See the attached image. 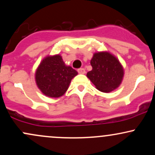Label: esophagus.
<instances>
[{"label":"esophagus","instance_id":"1","mask_svg":"<svg viewBox=\"0 0 155 155\" xmlns=\"http://www.w3.org/2000/svg\"><path fill=\"white\" fill-rule=\"evenodd\" d=\"M77 71L80 74H85V70L84 68H79L77 70Z\"/></svg>","mask_w":155,"mask_h":155}]
</instances>
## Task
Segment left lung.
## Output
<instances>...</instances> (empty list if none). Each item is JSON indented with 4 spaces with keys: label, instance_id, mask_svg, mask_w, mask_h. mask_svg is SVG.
I'll return each mask as SVG.
<instances>
[{
    "label": "left lung",
    "instance_id": "8db88e82",
    "mask_svg": "<svg viewBox=\"0 0 155 155\" xmlns=\"http://www.w3.org/2000/svg\"><path fill=\"white\" fill-rule=\"evenodd\" d=\"M90 64L92 70L87 76L97 90L108 93L119 87L123 79L124 69L116 57L108 51L95 52Z\"/></svg>",
    "mask_w": 155,
    "mask_h": 155
}]
</instances>
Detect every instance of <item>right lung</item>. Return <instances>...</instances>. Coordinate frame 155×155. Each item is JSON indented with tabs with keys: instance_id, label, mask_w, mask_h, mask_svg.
<instances>
[{
	"instance_id": "right-lung-1",
	"label": "right lung",
	"mask_w": 155,
	"mask_h": 155,
	"mask_svg": "<svg viewBox=\"0 0 155 155\" xmlns=\"http://www.w3.org/2000/svg\"><path fill=\"white\" fill-rule=\"evenodd\" d=\"M77 74L76 70L65 65L60 54L47 56L35 71V82L44 95L59 97L65 94L71 79Z\"/></svg>"
}]
</instances>
